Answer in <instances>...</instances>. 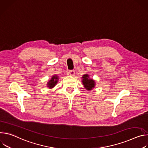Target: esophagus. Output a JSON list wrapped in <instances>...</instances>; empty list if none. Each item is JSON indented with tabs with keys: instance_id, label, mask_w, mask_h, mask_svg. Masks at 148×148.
Segmentation results:
<instances>
[{
	"instance_id": "34e87169",
	"label": "esophagus",
	"mask_w": 148,
	"mask_h": 148,
	"mask_svg": "<svg viewBox=\"0 0 148 148\" xmlns=\"http://www.w3.org/2000/svg\"><path fill=\"white\" fill-rule=\"evenodd\" d=\"M68 73H69V74L70 75L74 76V75H75V71H73V70H71V71H69Z\"/></svg>"
}]
</instances>
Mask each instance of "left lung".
<instances>
[{
    "instance_id": "left-lung-1",
    "label": "left lung",
    "mask_w": 148,
    "mask_h": 148,
    "mask_svg": "<svg viewBox=\"0 0 148 148\" xmlns=\"http://www.w3.org/2000/svg\"><path fill=\"white\" fill-rule=\"evenodd\" d=\"M82 78V83L85 88L88 90H90L92 89L93 88L95 87V81L92 79H89V75H88L87 74L84 75Z\"/></svg>"
}]
</instances>
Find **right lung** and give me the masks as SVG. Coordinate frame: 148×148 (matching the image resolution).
Instances as JSON below:
<instances>
[{"label":"right lung","instance_id":"right-lung-1","mask_svg":"<svg viewBox=\"0 0 148 148\" xmlns=\"http://www.w3.org/2000/svg\"><path fill=\"white\" fill-rule=\"evenodd\" d=\"M58 77L56 75L53 76L52 77L51 80H49V82L47 84L48 87H49V88H52L54 87V86H55V85L58 82Z\"/></svg>","mask_w":148,"mask_h":148}]
</instances>
